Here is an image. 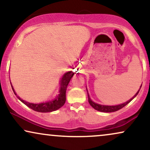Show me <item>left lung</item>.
I'll list each match as a JSON object with an SVG mask.
<instances>
[{
  "instance_id": "left-lung-1",
  "label": "left lung",
  "mask_w": 150,
  "mask_h": 150,
  "mask_svg": "<svg viewBox=\"0 0 150 150\" xmlns=\"http://www.w3.org/2000/svg\"><path fill=\"white\" fill-rule=\"evenodd\" d=\"M142 86V85H141ZM87 89V88H86ZM140 89L141 88L139 89V90L137 92V94H136L131 99H129V100H127V102L124 103L122 104H120V105H100V104H98V103H96L93 102V101L91 100V98H89V96L88 94V93H87V95H88V101H89V103L90 104V105L93 108L95 109L96 110H98V111H100V112H116V111H118L120 110V109H122L123 107H125V105H127L129 103L130 101L133 100L134 98H135L136 96H137V95L139 94Z\"/></svg>"
}]
</instances>
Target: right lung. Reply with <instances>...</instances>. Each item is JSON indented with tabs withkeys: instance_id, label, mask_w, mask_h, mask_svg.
Listing matches in <instances>:
<instances>
[{
	"instance_id": "1",
	"label": "right lung",
	"mask_w": 150,
	"mask_h": 150,
	"mask_svg": "<svg viewBox=\"0 0 150 150\" xmlns=\"http://www.w3.org/2000/svg\"><path fill=\"white\" fill-rule=\"evenodd\" d=\"M74 74V73L71 71L66 72L63 76L61 81H60L61 88H60L59 94H58V96L56 97L54 100L47 101V102L41 103H31L26 102L25 100H23L18 96H17L13 87L11 86V87H12L13 93H14L15 95H16L17 98L25 105H26L28 108L38 112H53V111L58 110V109L61 108L65 104L66 100V89H67V85L69 84V82L70 81V80L72 78Z\"/></svg>"
}]
</instances>
